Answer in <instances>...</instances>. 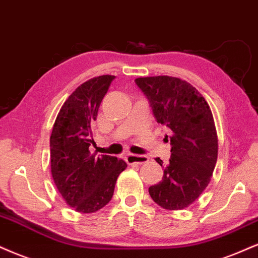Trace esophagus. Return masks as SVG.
I'll return each mask as SVG.
<instances>
[{
  "label": "esophagus",
  "mask_w": 258,
  "mask_h": 258,
  "mask_svg": "<svg viewBox=\"0 0 258 258\" xmlns=\"http://www.w3.org/2000/svg\"><path fill=\"white\" fill-rule=\"evenodd\" d=\"M125 159L127 163L130 164H142L147 163L149 161V157L147 155H135V154H126Z\"/></svg>",
  "instance_id": "34e87169"
}]
</instances>
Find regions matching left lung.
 Returning <instances> with one entry per match:
<instances>
[{"label":"left lung","mask_w":258,"mask_h":258,"mask_svg":"<svg viewBox=\"0 0 258 258\" xmlns=\"http://www.w3.org/2000/svg\"><path fill=\"white\" fill-rule=\"evenodd\" d=\"M135 82L148 98L157 122L168 127L172 145L163 178L149 187V194L164 209H184L209 184L218 161V135L212 110L198 90L185 80L159 76ZM156 162L163 163L160 159Z\"/></svg>","instance_id":"1"}]
</instances>
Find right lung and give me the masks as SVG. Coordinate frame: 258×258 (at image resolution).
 Returning <instances> with one entry per match:
<instances>
[{"instance_id": "add662e5", "label": "right lung", "mask_w": 258, "mask_h": 258, "mask_svg": "<svg viewBox=\"0 0 258 258\" xmlns=\"http://www.w3.org/2000/svg\"><path fill=\"white\" fill-rule=\"evenodd\" d=\"M114 78L99 76L83 83L66 99L52 127V179L68 206L79 213H95L109 203L117 176L127 167L125 161L89 150L99 104Z\"/></svg>"}]
</instances>
